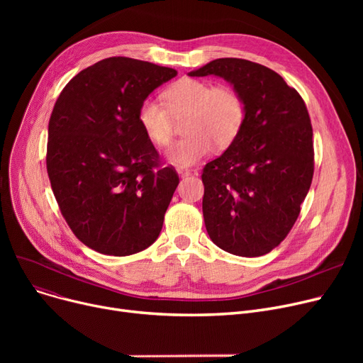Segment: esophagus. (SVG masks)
<instances>
[{"instance_id":"esophagus-1","label":"esophagus","mask_w":363,"mask_h":363,"mask_svg":"<svg viewBox=\"0 0 363 363\" xmlns=\"http://www.w3.org/2000/svg\"><path fill=\"white\" fill-rule=\"evenodd\" d=\"M177 172L179 174V177H188L189 174H191V170L189 169H186V167H182V166H179V167H177Z\"/></svg>"}]
</instances>
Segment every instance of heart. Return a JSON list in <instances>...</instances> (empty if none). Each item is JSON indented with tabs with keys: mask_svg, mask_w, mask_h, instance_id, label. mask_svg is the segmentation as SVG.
Returning a JSON list of instances; mask_svg holds the SVG:
<instances>
[{
	"mask_svg": "<svg viewBox=\"0 0 363 363\" xmlns=\"http://www.w3.org/2000/svg\"><path fill=\"white\" fill-rule=\"evenodd\" d=\"M166 105L145 99L138 108V123L148 141L166 147L174 132V118L182 119L186 137L172 145L166 156L179 166H191L208 152L213 144L228 147L235 141L245 121V103L228 85L213 86L196 78H182L167 88Z\"/></svg>",
	"mask_w": 363,
	"mask_h": 363,
	"instance_id": "1",
	"label": "heart"
}]
</instances>
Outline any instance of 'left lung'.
Returning a JSON list of instances; mask_svg holds the SVG:
<instances>
[{
	"instance_id": "1",
	"label": "left lung",
	"mask_w": 363,
	"mask_h": 363,
	"mask_svg": "<svg viewBox=\"0 0 363 363\" xmlns=\"http://www.w3.org/2000/svg\"><path fill=\"white\" fill-rule=\"evenodd\" d=\"M188 74L220 76L245 103L238 137L203 169L207 234L231 255L263 256L289 235L312 184L306 104L277 72L249 60L216 59Z\"/></svg>"
}]
</instances>
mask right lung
<instances>
[{
    "label": "right lung",
    "instance_id": "right-lung-1",
    "mask_svg": "<svg viewBox=\"0 0 363 363\" xmlns=\"http://www.w3.org/2000/svg\"><path fill=\"white\" fill-rule=\"evenodd\" d=\"M178 72L110 57L60 92L50 123L47 172L72 233L108 256L135 255L155 242L179 184L138 123L141 103Z\"/></svg>",
    "mask_w": 363,
    "mask_h": 363
}]
</instances>
